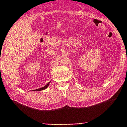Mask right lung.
I'll return each mask as SVG.
<instances>
[{"label":"right lung","instance_id":"add662e5","mask_svg":"<svg viewBox=\"0 0 127 127\" xmlns=\"http://www.w3.org/2000/svg\"><path fill=\"white\" fill-rule=\"evenodd\" d=\"M50 82H49L48 83V84H47L46 86H45L44 87H42V88H40V89H38L36 90V91H42V90H45V89H46V88L49 86V83H50Z\"/></svg>","mask_w":127,"mask_h":127}]
</instances>
